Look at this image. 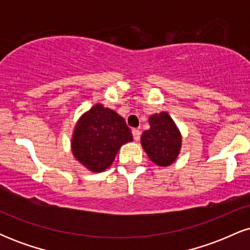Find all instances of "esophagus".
<instances>
[{"instance_id":"1","label":"esophagus","mask_w":250,"mask_h":250,"mask_svg":"<svg viewBox=\"0 0 250 250\" xmlns=\"http://www.w3.org/2000/svg\"><path fill=\"white\" fill-rule=\"evenodd\" d=\"M131 133H133V137H134L135 141H139L140 137H141V131H140L139 129L134 128L133 130H131Z\"/></svg>"}]
</instances>
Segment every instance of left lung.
Wrapping results in <instances>:
<instances>
[{"instance_id":"1","label":"left lung","mask_w":250,"mask_h":250,"mask_svg":"<svg viewBox=\"0 0 250 250\" xmlns=\"http://www.w3.org/2000/svg\"><path fill=\"white\" fill-rule=\"evenodd\" d=\"M150 129L141 136V143L149 159L156 165H171L181 148V136L167 113L155 114L149 119Z\"/></svg>"}]
</instances>
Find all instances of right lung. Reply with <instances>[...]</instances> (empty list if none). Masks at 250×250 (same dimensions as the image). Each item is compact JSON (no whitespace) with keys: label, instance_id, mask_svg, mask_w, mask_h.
Masks as SVG:
<instances>
[{"label":"right lung","instance_id":"obj_1","mask_svg":"<svg viewBox=\"0 0 250 250\" xmlns=\"http://www.w3.org/2000/svg\"><path fill=\"white\" fill-rule=\"evenodd\" d=\"M130 141L133 135L125 119L96 104L76 125L71 148L84 167L100 173L110 167L121 146Z\"/></svg>","mask_w":250,"mask_h":250}]
</instances>
